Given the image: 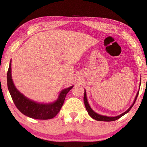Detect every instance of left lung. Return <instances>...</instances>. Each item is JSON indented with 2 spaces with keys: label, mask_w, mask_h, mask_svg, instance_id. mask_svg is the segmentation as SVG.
<instances>
[{
  "label": "left lung",
  "mask_w": 147,
  "mask_h": 147,
  "mask_svg": "<svg viewBox=\"0 0 147 147\" xmlns=\"http://www.w3.org/2000/svg\"><path fill=\"white\" fill-rule=\"evenodd\" d=\"M140 85H141V83H140ZM139 94V91L138 92V93L136 94V96L135 99H134V103L132 104V105H131L130 108H129L128 109H127L125 112L123 113L121 115H119L118 116H116V117H107V116H104V115H99V114L96 113V112H94V111L91 108L90 106H89V104H88V99H87V96H86V92L85 90V92H84V104H85V106H86V110L88 111V114L89 115H90L92 118L93 119H95L96 121H107V122H109V121H116L119 119V118H121L122 116H123L124 115H125L126 113H127L130 110L131 108H132L133 106L134 105V104H135L136 101V99L138 98V96Z\"/></svg>",
  "instance_id": "8db88e82"
}]
</instances>
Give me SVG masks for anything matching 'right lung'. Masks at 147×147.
Returning a JSON list of instances; mask_svg holds the SVG:
<instances>
[{
  "label": "right lung",
  "instance_id": "add662e5",
  "mask_svg": "<svg viewBox=\"0 0 147 147\" xmlns=\"http://www.w3.org/2000/svg\"><path fill=\"white\" fill-rule=\"evenodd\" d=\"M11 65L10 61L7 73V84L11 98L17 108L24 115L35 119L47 120L54 117L60 111L67 94L73 88V86L63 89L59 93L57 100L53 103L40 104L36 102L26 98L17 90L11 78Z\"/></svg>",
  "mask_w": 147,
  "mask_h": 147
}]
</instances>
